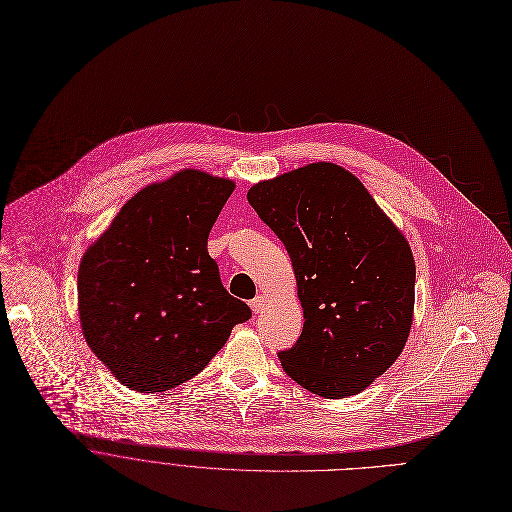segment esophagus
I'll return each instance as SVG.
<instances>
[{
	"mask_svg": "<svg viewBox=\"0 0 512 512\" xmlns=\"http://www.w3.org/2000/svg\"><path fill=\"white\" fill-rule=\"evenodd\" d=\"M264 304H266V296L258 294L256 298H252V300H250V309L258 315V313H262V311H264Z\"/></svg>",
	"mask_w": 512,
	"mask_h": 512,
	"instance_id": "1",
	"label": "esophagus"
}]
</instances>
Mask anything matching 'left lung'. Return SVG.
Here are the masks:
<instances>
[{
  "mask_svg": "<svg viewBox=\"0 0 512 512\" xmlns=\"http://www.w3.org/2000/svg\"><path fill=\"white\" fill-rule=\"evenodd\" d=\"M284 244L304 313L282 369L321 397L363 391L399 357L412 327L416 264L410 246L361 181L311 163L248 191Z\"/></svg>",
  "mask_w": 512,
  "mask_h": 512,
  "instance_id": "1",
  "label": "left lung"
}]
</instances>
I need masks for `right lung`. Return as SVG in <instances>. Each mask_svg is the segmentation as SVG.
Returning a JSON list of instances; mask_svg holds the SVG:
<instances>
[{
  "label": "right lung",
  "instance_id": "add662e5",
  "mask_svg": "<svg viewBox=\"0 0 512 512\" xmlns=\"http://www.w3.org/2000/svg\"><path fill=\"white\" fill-rule=\"evenodd\" d=\"M232 191L230 179L179 171L133 195L82 256L84 339L129 389L181 385L252 317L208 254L210 230Z\"/></svg>",
  "mask_w": 512,
  "mask_h": 512
}]
</instances>
